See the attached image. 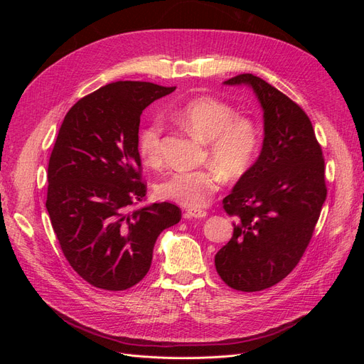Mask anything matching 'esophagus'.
<instances>
[{
	"mask_svg": "<svg viewBox=\"0 0 364 364\" xmlns=\"http://www.w3.org/2000/svg\"><path fill=\"white\" fill-rule=\"evenodd\" d=\"M208 215V213L205 209H188V211L185 213L186 218H205Z\"/></svg>",
	"mask_w": 364,
	"mask_h": 364,
	"instance_id": "1",
	"label": "esophagus"
}]
</instances>
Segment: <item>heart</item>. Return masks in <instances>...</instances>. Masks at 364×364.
I'll return each mask as SVG.
<instances>
[{"label":"heart","instance_id":"heart-1","mask_svg":"<svg viewBox=\"0 0 364 364\" xmlns=\"http://www.w3.org/2000/svg\"><path fill=\"white\" fill-rule=\"evenodd\" d=\"M182 126L193 136L208 144V156L228 178H240L257 159L261 146L259 127L249 117H237L234 106L214 97H196L176 112ZM138 151L147 165L162 158V123L151 119L139 130ZM223 181L214 167L174 171L156 185L159 199L190 209L205 206Z\"/></svg>","mask_w":364,"mask_h":364}]
</instances>
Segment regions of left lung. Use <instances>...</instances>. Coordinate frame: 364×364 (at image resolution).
Returning <instances> with one entry per match:
<instances>
[{
	"instance_id": "obj_1",
	"label": "left lung",
	"mask_w": 364,
	"mask_h": 364,
	"mask_svg": "<svg viewBox=\"0 0 364 364\" xmlns=\"http://www.w3.org/2000/svg\"><path fill=\"white\" fill-rule=\"evenodd\" d=\"M225 85L249 86L262 107L258 159L223 199L234 234L217 252V273L230 289L259 291L296 267L326 199L325 161L310 118L277 87L253 74Z\"/></svg>"
}]
</instances>
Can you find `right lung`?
<instances>
[{
  "label": "right lung",
  "instance_id": "right-lung-1",
  "mask_svg": "<svg viewBox=\"0 0 364 364\" xmlns=\"http://www.w3.org/2000/svg\"><path fill=\"white\" fill-rule=\"evenodd\" d=\"M149 82H115L65 115L48 162L47 211L65 258L97 289L119 291L146 277L164 229L179 223L168 202L146 197L138 151L144 109L173 92Z\"/></svg>",
  "mask_w": 364,
  "mask_h": 364
}]
</instances>
